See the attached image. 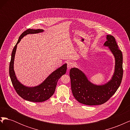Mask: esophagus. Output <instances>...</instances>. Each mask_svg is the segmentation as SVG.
I'll return each mask as SVG.
<instances>
[{"label": "esophagus", "instance_id": "esophagus-1", "mask_svg": "<svg viewBox=\"0 0 130 130\" xmlns=\"http://www.w3.org/2000/svg\"><path fill=\"white\" fill-rule=\"evenodd\" d=\"M67 68L68 69L73 68L74 66V63L71 61H68L67 62Z\"/></svg>", "mask_w": 130, "mask_h": 130}]
</instances>
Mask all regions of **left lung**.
I'll use <instances>...</instances> for the list:
<instances>
[{
	"mask_svg": "<svg viewBox=\"0 0 130 130\" xmlns=\"http://www.w3.org/2000/svg\"><path fill=\"white\" fill-rule=\"evenodd\" d=\"M104 45L109 49L115 57V71L112 79L104 85L98 86L89 82L85 74L78 68H71L69 75L73 96L79 103L87 105H99L107 101L120 85L123 75V54L115 38L107 35Z\"/></svg>",
	"mask_w": 130,
	"mask_h": 130,
	"instance_id": "8db88e82",
	"label": "left lung"
}]
</instances>
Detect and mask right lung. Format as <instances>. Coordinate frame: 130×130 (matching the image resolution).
Here are the masks:
<instances>
[{"label": "right lung", "mask_w": 130, "mask_h": 130, "mask_svg": "<svg viewBox=\"0 0 130 130\" xmlns=\"http://www.w3.org/2000/svg\"><path fill=\"white\" fill-rule=\"evenodd\" d=\"M43 31V30L42 29L35 30L29 29L22 34L12 52L9 66V74L11 80L17 94L24 100L37 103L47 100L53 95L58 79L66 73L67 70V64H64L53 72L41 84L34 87H26L21 84L17 79L13 69V63L17 44L25 35L29 34H37Z\"/></svg>", "instance_id": "right-lung-1"}]
</instances>
